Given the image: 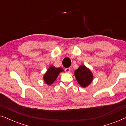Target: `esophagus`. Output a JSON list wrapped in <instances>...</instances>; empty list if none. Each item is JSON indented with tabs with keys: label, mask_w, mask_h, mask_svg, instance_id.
Wrapping results in <instances>:
<instances>
[{
	"label": "esophagus",
	"mask_w": 126,
	"mask_h": 126,
	"mask_svg": "<svg viewBox=\"0 0 126 126\" xmlns=\"http://www.w3.org/2000/svg\"><path fill=\"white\" fill-rule=\"evenodd\" d=\"M70 70H71V68H65V71H66V73H70Z\"/></svg>",
	"instance_id": "34e87169"
}]
</instances>
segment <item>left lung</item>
I'll list each match as a JSON object with an SVG mask.
<instances>
[{
	"mask_svg": "<svg viewBox=\"0 0 126 126\" xmlns=\"http://www.w3.org/2000/svg\"><path fill=\"white\" fill-rule=\"evenodd\" d=\"M74 74L79 84L83 88L88 86L93 80L92 72L85 66H80L75 71Z\"/></svg>",
	"mask_w": 126,
	"mask_h": 126,
	"instance_id": "1",
	"label": "left lung"
}]
</instances>
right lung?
<instances>
[{
  "label": "right lung",
  "mask_w": 126,
  "mask_h": 126,
  "mask_svg": "<svg viewBox=\"0 0 126 126\" xmlns=\"http://www.w3.org/2000/svg\"><path fill=\"white\" fill-rule=\"evenodd\" d=\"M63 70L61 68H56L53 66H51L48 68V71L44 75V80L48 85H51L56 80L58 75Z\"/></svg>",
  "instance_id": "right-lung-1"
}]
</instances>
